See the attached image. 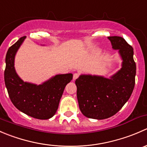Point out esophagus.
I'll return each instance as SVG.
<instances>
[{
	"mask_svg": "<svg viewBox=\"0 0 147 147\" xmlns=\"http://www.w3.org/2000/svg\"><path fill=\"white\" fill-rule=\"evenodd\" d=\"M79 74H78V73H75V74H74V75H73V80H76V79H78V78H79Z\"/></svg>",
	"mask_w": 147,
	"mask_h": 147,
	"instance_id": "obj_1",
	"label": "esophagus"
}]
</instances>
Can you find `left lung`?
Listing matches in <instances>:
<instances>
[{"mask_svg":"<svg viewBox=\"0 0 147 147\" xmlns=\"http://www.w3.org/2000/svg\"><path fill=\"white\" fill-rule=\"evenodd\" d=\"M108 39L112 48L119 50L123 60L121 69L110 79L80 75L75 81L80 109L91 119H107L117 113L129 99L135 84L133 47L121 37L111 36Z\"/></svg>","mask_w":147,"mask_h":147,"instance_id":"left-lung-1","label":"left lung"}]
</instances>
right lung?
<instances>
[{
	"label": "right lung",
	"mask_w": 147,
	"mask_h": 147,
	"mask_svg": "<svg viewBox=\"0 0 147 147\" xmlns=\"http://www.w3.org/2000/svg\"><path fill=\"white\" fill-rule=\"evenodd\" d=\"M26 36L10 46L5 56L4 80L8 95L14 106L26 115L38 119H48L56 113L65 86L72 80V74L57 75L43 84L24 82L16 72V53Z\"/></svg>",
	"instance_id": "obj_1"
}]
</instances>
